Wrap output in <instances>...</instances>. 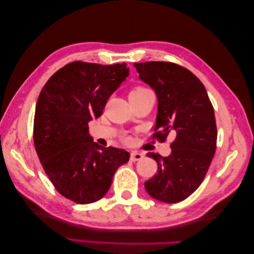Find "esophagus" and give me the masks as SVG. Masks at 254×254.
Listing matches in <instances>:
<instances>
[{
    "mask_svg": "<svg viewBox=\"0 0 254 254\" xmlns=\"http://www.w3.org/2000/svg\"><path fill=\"white\" fill-rule=\"evenodd\" d=\"M143 154H140L138 152H131L130 153V161L132 162H136V161H139L143 159Z\"/></svg>",
    "mask_w": 254,
    "mask_h": 254,
    "instance_id": "obj_1",
    "label": "esophagus"
}]
</instances>
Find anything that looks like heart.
<instances>
[{
	"label": "heart",
	"instance_id": "b5f03b06",
	"mask_svg": "<svg viewBox=\"0 0 254 254\" xmlns=\"http://www.w3.org/2000/svg\"><path fill=\"white\" fill-rule=\"evenodd\" d=\"M147 91H149V90H148V89H146V88H144V86H137V88L132 89V90L130 91L129 97H132V95H139V94H143V93H145V92H147Z\"/></svg>",
	"mask_w": 254,
	"mask_h": 254
}]
</instances>
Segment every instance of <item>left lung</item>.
Returning a JSON list of instances; mask_svg holds the SVG:
<instances>
[{
  "instance_id": "1",
  "label": "left lung",
  "mask_w": 254,
  "mask_h": 254,
  "mask_svg": "<svg viewBox=\"0 0 254 254\" xmlns=\"http://www.w3.org/2000/svg\"><path fill=\"white\" fill-rule=\"evenodd\" d=\"M139 78L155 91L157 114L155 137L176 139L171 154L147 153L157 163V173L145 182L152 198L168 203L185 200L205 178L216 151L217 130L214 108L199 78L169 62L135 63Z\"/></svg>"
}]
</instances>
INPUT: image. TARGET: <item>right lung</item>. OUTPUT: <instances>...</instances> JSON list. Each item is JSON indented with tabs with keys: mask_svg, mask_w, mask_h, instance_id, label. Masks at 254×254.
Masks as SVG:
<instances>
[{
	"mask_svg": "<svg viewBox=\"0 0 254 254\" xmlns=\"http://www.w3.org/2000/svg\"><path fill=\"white\" fill-rule=\"evenodd\" d=\"M129 75L127 64L73 62L49 78L37 100L33 142L56 190L76 203L98 201L130 154L93 142L88 124Z\"/></svg>",
	"mask_w": 254,
	"mask_h": 254,
	"instance_id": "add662e5",
	"label": "right lung"
}]
</instances>
